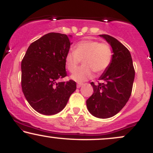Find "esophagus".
I'll return each instance as SVG.
<instances>
[{
    "label": "esophagus",
    "mask_w": 153,
    "mask_h": 153,
    "mask_svg": "<svg viewBox=\"0 0 153 153\" xmlns=\"http://www.w3.org/2000/svg\"><path fill=\"white\" fill-rule=\"evenodd\" d=\"M82 85H83V84H82V83H78V84H77V88H79L81 87Z\"/></svg>",
    "instance_id": "esophagus-1"
}]
</instances>
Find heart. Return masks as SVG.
<instances>
[{"instance_id":"obj_1","label":"heart","mask_w":153,"mask_h":153,"mask_svg":"<svg viewBox=\"0 0 153 153\" xmlns=\"http://www.w3.org/2000/svg\"><path fill=\"white\" fill-rule=\"evenodd\" d=\"M113 58L111 47L106 43H101L96 40H83L75 45V50H71L65 55L67 69L73 73L81 60L84 65L77 70L71 76L78 82L86 81L97 74L104 72L109 67Z\"/></svg>"}]
</instances>
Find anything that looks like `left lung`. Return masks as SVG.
Here are the masks:
<instances>
[{
  "instance_id": "obj_1",
  "label": "left lung",
  "mask_w": 153,
  "mask_h": 153,
  "mask_svg": "<svg viewBox=\"0 0 153 153\" xmlns=\"http://www.w3.org/2000/svg\"><path fill=\"white\" fill-rule=\"evenodd\" d=\"M100 36L109 43L113 50L111 65L100 77L97 85H91L94 93L86 101L87 108L94 117L110 118L119 113L129 101L135 71L129 51L117 39L108 34Z\"/></svg>"
}]
</instances>
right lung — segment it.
I'll list each match as a JSON object with an SVG mask.
<instances>
[{
  "label": "right lung",
  "mask_w": 153,
  "mask_h": 153,
  "mask_svg": "<svg viewBox=\"0 0 153 153\" xmlns=\"http://www.w3.org/2000/svg\"><path fill=\"white\" fill-rule=\"evenodd\" d=\"M66 34L51 32L32 42L22 61V88L35 111L53 115L66 106L76 82H57L67 76L65 55L71 45Z\"/></svg>",
  "instance_id": "obj_1"
}]
</instances>
